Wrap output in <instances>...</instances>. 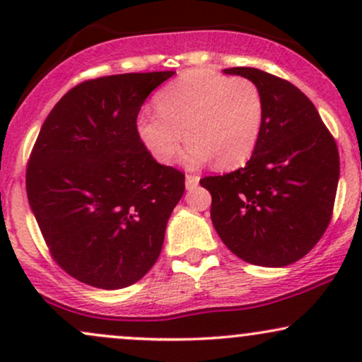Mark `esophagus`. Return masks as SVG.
Listing matches in <instances>:
<instances>
[{
    "instance_id": "esophagus-1",
    "label": "esophagus",
    "mask_w": 362,
    "mask_h": 362,
    "mask_svg": "<svg viewBox=\"0 0 362 362\" xmlns=\"http://www.w3.org/2000/svg\"><path fill=\"white\" fill-rule=\"evenodd\" d=\"M199 184V177L197 175H187L185 177V185L187 189H194L195 185Z\"/></svg>"
}]
</instances>
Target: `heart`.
Masks as SVG:
<instances>
[{"instance_id":"heart-1","label":"heart","mask_w":362,"mask_h":362,"mask_svg":"<svg viewBox=\"0 0 362 362\" xmlns=\"http://www.w3.org/2000/svg\"><path fill=\"white\" fill-rule=\"evenodd\" d=\"M155 105L158 115L143 112L136 131L158 163H172L184 138L190 143L184 155L189 167L214 160L221 170L242 167L259 144L264 97L248 78L192 69L168 83Z\"/></svg>"}]
</instances>
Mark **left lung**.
I'll list each match as a JSON object with an SVG mask.
<instances>
[{
	"mask_svg": "<svg viewBox=\"0 0 362 362\" xmlns=\"http://www.w3.org/2000/svg\"><path fill=\"white\" fill-rule=\"evenodd\" d=\"M259 85L264 126L243 168L201 178L223 243L253 265L284 267L325 233L337 194L340 161L334 136L293 83L257 68H228Z\"/></svg>",
	"mask_w": 362,
	"mask_h": 362,
	"instance_id": "obj_1",
	"label": "left lung"
}]
</instances>
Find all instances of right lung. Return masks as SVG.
Listing matches in <instances>:
<instances>
[{
  "mask_svg": "<svg viewBox=\"0 0 362 362\" xmlns=\"http://www.w3.org/2000/svg\"><path fill=\"white\" fill-rule=\"evenodd\" d=\"M175 71L83 81L54 105L27 165V195L52 259L100 289L138 282L155 265L185 190L141 143L144 100Z\"/></svg>",
  "mask_w": 362,
  "mask_h": 362,
  "instance_id": "right-lung-1",
  "label": "right lung"
}]
</instances>
